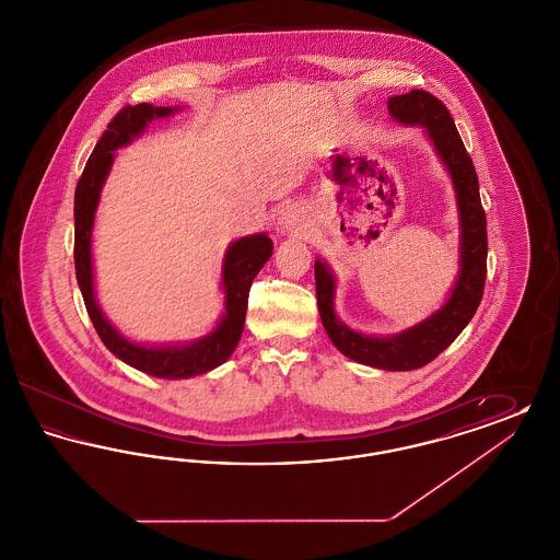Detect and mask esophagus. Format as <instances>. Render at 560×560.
Masks as SVG:
<instances>
[{"instance_id":"esophagus-1","label":"esophagus","mask_w":560,"mask_h":560,"mask_svg":"<svg viewBox=\"0 0 560 560\" xmlns=\"http://www.w3.org/2000/svg\"><path fill=\"white\" fill-rule=\"evenodd\" d=\"M277 229L281 233H288V235H298L302 231H306V224H304V215L298 212L295 208H285L279 220H277Z\"/></svg>"}]
</instances>
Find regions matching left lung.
I'll return each mask as SVG.
<instances>
[{"mask_svg": "<svg viewBox=\"0 0 560 560\" xmlns=\"http://www.w3.org/2000/svg\"><path fill=\"white\" fill-rule=\"evenodd\" d=\"M390 115L405 126L427 128L436 153L450 170L459 212V275L447 302L428 319L397 336L375 338L352 331L334 311L336 279L325 262H315L317 304L323 327L345 357L386 372H411L436 359L479 308L487 277V218L480 206L475 163L453 124L447 107L424 90L388 98Z\"/></svg>", "mask_w": 560, "mask_h": 560, "instance_id": "obj_1", "label": "left lung"}]
</instances>
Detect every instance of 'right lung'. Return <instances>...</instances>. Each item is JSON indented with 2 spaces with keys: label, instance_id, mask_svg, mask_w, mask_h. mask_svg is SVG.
<instances>
[{
  "label": "right lung",
  "instance_id": "add662e5",
  "mask_svg": "<svg viewBox=\"0 0 560 560\" xmlns=\"http://www.w3.org/2000/svg\"><path fill=\"white\" fill-rule=\"evenodd\" d=\"M176 108L153 107L149 103L121 108L110 119L107 130L96 142L75 188V275H78V283H80L88 315L94 323V329L101 336L103 345L115 357H119L124 363L132 365L138 372L149 373L163 380H180V377H192L199 373L210 372L213 368L222 365L233 354L243 334L252 281L272 256V241L268 240L265 233L249 235L231 243L222 265V288H224L226 313L222 315V319L215 325L213 331L190 345H183V347L136 345L126 340L103 315L94 293L92 226H94L96 206L101 199V188L107 180L108 170L115 158L113 151L130 144L136 136L144 132L149 121L158 117H167Z\"/></svg>",
  "mask_w": 560,
  "mask_h": 560
}]
</instances>
